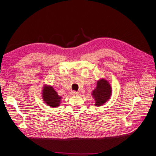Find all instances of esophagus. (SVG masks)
Returning <instances> with one entry per match:
<instances>
[{"label":"esophagus","mask_w":156,"mask_h":156,"mask_svg":"<svg viewBox=\"0 0 156 156\" xmlns=\"http://www.w3.org/2000/svg\"><path fill=\"white\" fill-rule=\"evenodd\" d=\"M71 94H72V96H77V95H79V93L76 91H72L71 92Z\"/></svg>","instance_id":"obj_1"}]
</instances>
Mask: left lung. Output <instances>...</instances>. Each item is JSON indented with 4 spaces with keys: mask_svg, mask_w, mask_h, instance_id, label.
<instances>
[{
    "mask_svg": "<svg viewBox=\"0 0 156 156\" xmlns=\"http://www.w3.org/2000/svg\"><path fill=\"white\" fill-rule=\"evenodd\" d=\"M111 87L109 83L105 79L98 81L96 88L92 91V96L95 100V105H103L111 96Z\"/></svg>",
    "mask_w": 156,
    "mask_h": 156,
    "instance_id": "obj_1",
    "label": "left lung"
}]
</instances>
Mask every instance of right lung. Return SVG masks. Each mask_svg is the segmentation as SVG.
Listing matches in <instances>:
<instances>
[{
    "label": "right lung",
    "instance_id": "right-lung-1",
    "mask_svg": "<svg viewBox=\"0 0 156 156\" xmlns=\"http://www.w3.org/2000/svg\"><path fill=\"white\" fill-rule=\"evenodd\" d=\"M43 100L47 105L51 107H58L60 105L61 97L52 87H44L43 89Z\"/></svg>",
    "mask_w": 156,
    "mask_h": 156
}]
</instances>
